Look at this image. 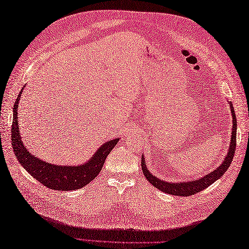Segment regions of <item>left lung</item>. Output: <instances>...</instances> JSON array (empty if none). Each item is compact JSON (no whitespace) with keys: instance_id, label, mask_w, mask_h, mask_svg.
<instances>
[{"instance_id":"8db88e82","label":"left lung","mask_w":249,"mask_h":249,"mask_svg":"<svg viewBox=\"0 0 249 249\" xmlns=\"http://www.w3.org/2000/svg\"><path fill=\"white\" fill-rule=\"evenodd\" d=\"M231 113H232V120H233V127H232V137H231V143L229 146V151L227 153V156L224 160L223 163L216 169V170L212 171L208 176L201 178L196 181H189L184 183H168L166 181H161V179L157 178L156 177H153L150 171H147L144 158L142 157L141 160V168L145 178L149 181L153 186H155L161 192L174 195V196H183V197H189V196L197 194L201 190L209 187L210 185H212L215 181H217L219 178L223 177V174L227 171V169L231 165L232 160H233L235 146H236V119H235V112L233 109V106L230 103Z\"/></svg>"}]
</instances>
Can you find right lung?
I'll return each instance as SVG.
<instances>
[{"label":"right lung","instance_id":"obj_1","mask_svg":"<svg viewBox=\"0 0 249 249\" xmlns=\"http://www.w3.org/2000/svg\"><path fill=\"white\" fill-rule=\"evenodd\" d=\"M21 93H22V91L19 93L18 98L16 99L14 105L12 125V145L20 165L35 179L43 184L44 186L55 190H63V192L75 190L84 187L89 182L93 181L98 176L99 172L102 171L106 158L118 143L119 139L106 142L96 151L91 160L84 165L77 167L55 166L41 160L28 152L25 146L22 144L21 137L19 135L20 131L18 126L17 110Z\"/></svg>","mask_w":249,"mask_h":249}]
</instances>
